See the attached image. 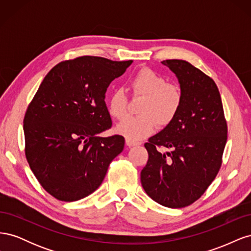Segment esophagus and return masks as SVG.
I'll return each instance as SVG.
<instances>
[{
    "label": "esophagus",
    "mask_w": 251,
    "mask_h": 251,
    "mask_svg": "<svg viewBox=\"0 0 251 251\" xmlns=\"http://www.w3.org/2000/svg\"><path fill=\"white\" fill-rule=\"evenodd\" d=\"M126 147H128V148H133V147L139 146L138 142H135V141L130 140V139H127V138L126 139Z\"/></svg>",
    "instance_id": "obj_1"
}]
</instances>
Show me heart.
<instances>
[{
	"label": "heart",
	"instance_id": "heart-1",
	"mask_svg": "<svg viewBox=\"0 0 251 251\" xmlns=\"http://www.w3.org/2000/svg\"><path fill=\"white\" fill-rule=\"evenodd\" d=\"M135 95L143 96L137 117H126L116 126V132L126 138L137 141L151 134L157 126L165 127L177 117L182 104L180 89L168 83L162 75L143 68L130 80ZM127 110V98L124 91L115 90L108 100V112L115 119H123Z\"/></svg>",
	"mask_w": 251,
	"mask_h": 251
}]
</instances>
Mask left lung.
<instances>
[{"mask_svg":"<svg viewBox=\"0 0 251 251\" xmlns=\"http://www.w3.org/2000/svg\"><path fill=\"white\" fill-rule=\"evenodd\" d=\"M178 78L182 104L177 117L144 144L149 160L140 174L146 193L165 207L198 200L221 168L227 125L216 82L186 60L161 62ZM171 152L161 153L156 148Z\"/></svg>","mask_w":251,"mask_h":251,"instance_id":"1","label":"left lung"}]
</instances>
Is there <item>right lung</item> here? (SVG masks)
<instances>
[{
    "mask_svg": "<svg viewBox=\"0 0 251 251\" xmlns=\"http://www.w3.org/2000/svg\"><path fill=\"white\" fill-rule=\"evenodd\" d=\"M131 64L88 55L65 60L45 76L28 105L27 161L45 191L57 200L77 201L95 192L123 151V136L98 134L112 126L107 89Z\"/></svg>",
    "mask_w": 251,
    "mask_h": 251,
    "instance_id": "right-lung-1",
    "label": "right lung"
}]
</instances>
